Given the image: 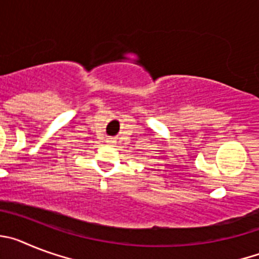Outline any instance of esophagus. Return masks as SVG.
Masks as SVG:
<instances>
[{
	"instance_id": "34e87169",
	"label": "esophagus",
	"mask_w": 259,
	"mask_h": 259,
	"mask_svg": "<svg viewBox=\"0 0 259 259\" xmlns=\"http://www.w3.org/2000/svg\"><path fill=\"white\" fill-rule=\"evenodd\" d=\"M107 143H109V144H114V143H115V141H114V140H111V139H107Z\"/></svg>"
}]
</instances>
